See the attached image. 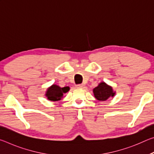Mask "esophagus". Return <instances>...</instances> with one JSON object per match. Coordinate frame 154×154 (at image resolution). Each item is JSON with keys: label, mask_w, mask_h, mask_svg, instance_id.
<instances>
[{"label": "esophagus", "mask_w": 154, "mask_h": 154, "mask_svg": "<svg viewBox=\"0 0 154 154\" xmlns=\"http://www.w3.org/2000/svg\"><path fill=\"white\" fill-rule=\"evenodd\" d=\"M77 87L79 88H83V87H84V85H83V84H79V85H77Z\"/></svg>", "instance_id": "esophagus-1"}]
</instances>
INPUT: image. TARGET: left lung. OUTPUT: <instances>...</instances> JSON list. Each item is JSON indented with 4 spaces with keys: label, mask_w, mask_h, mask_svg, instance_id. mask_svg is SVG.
Here are the masks:
<instances>
[{
    "label": "left lung",
    "mask_w": 154,
    "mask_h": 154,
    "mask_svg": "<svg viewBox=\"0 0 154 154\" xmlns=\"http://www.w3.org/2000/svg\"><path fill=\"white\" fill-rule=\"evenodd\" d=\"M93 93L96 100L99 101H105L116 95L113 88L104 82H100L97 87L94 88Z\"/></svg>",
    "instance_id": "obj_1"
}]
</instances>
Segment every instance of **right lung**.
I'll list each match as a JSON object with an SVG mask.
<instances>
[{
	"instance_id": "add662e5",
	"label": "right lung",
	"mask_w": 154,
	"mask_h": 154,
	"mask_svg": "<svg viewBox=\"0 0 154 154\" xmlns=\"http://www.w3.org/2000/svg\"><path fill=\"white\" fill-rule=\"evenodd\" d=\"M69 87L60 88L58 85L53 84L49 87L45 92V96L49 100L58 101L63 98L64 94L69 92Z\"/></svg>"
}]
</instances>
